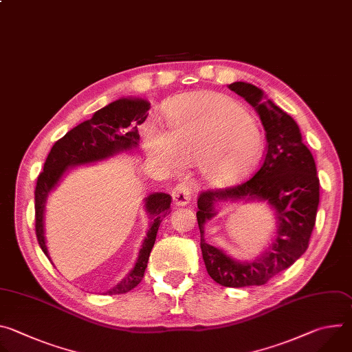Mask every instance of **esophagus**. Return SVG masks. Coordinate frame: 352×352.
<instances>
[{
    "instance_id": "obj_1",
    "label": "esophagus",
    "mask_w": 352,
    "mask_h": 352,
    "mask_svg": "<svg viewBox=\"0 0 352 352\" xmlns=\"http://www.w3.org/2000/svg\"><path fill=\"white\" fill-rule=\"evenodd\" d=\"M173 202L177 206H185L190 202V186L188 184H178L173 190Z\"/></svg>"
}]
</instances>
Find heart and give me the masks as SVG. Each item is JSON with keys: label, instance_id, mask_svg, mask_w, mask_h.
Listing matches in <instances>:
<instances>
[{"label": "heart", "instance_id": "b5f03b06", "mask_svg": "<svg viewBox=\"0 0 352 352\" xmlns=\"http://www.w3.org/2000/svg\"><path fill=\"white\" fill-rule=\"evenodd\" d=\"M167 128L148 121L143 144L155 162L177 170L195 162L202 178L216 186L245 179L263 153V136L254 117L235 98L217 91H190L166 109Z\"/></svg>", "mask_w": 352, "mask_h": 352}]
</instances>
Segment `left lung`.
I'll use <instances>...</instances> for the list:
<instances>
[{"label":"left lung","mask_w":352,"mask_h":352,"mask_svg":"<svg viewBox=\"0 0 352 352\" xmlns=\"http://www.w3.org/2000/svg\"><path fill=\"white\" fill-rule=\"evenodd\" d=\"M228 87L255 107L266 131L267 152L261 170L246 182L200 193L196 212L200 248L209 276L220 285H263L308 249L319 206V178L315 159L294 118L255 85L234 82ZM228 199L265 201L275 210L278 226L274 241L254 261L234 260L204 241L206 223L217 215V206Z\"/></svg>","instance_id":"8db88e82"}]
</instances>
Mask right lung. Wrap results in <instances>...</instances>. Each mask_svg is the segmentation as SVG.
<instances>
[{
	"mask_svg": "<svg viewBox=\"0 0 352 352\" xmlns=\"http://www.w3.org/2000/svg\"><path fill=\"white\" fill-rule=\"evenodd\" d=\"M148 109L147 100L139 97L118 98L96 111L90 120L71 129L50 150L34 190L36 235L41 250L50 261L52 258L44 236V208L50 192L58 185L68 168L97 163L135 150L139 143L138 125L144 122ZM170 205L171 196L163 192H155L144 199V210L148 214L150 226L138 259L125 278L104 294H125L142 281L160 223L171 212Z\"/></svg>",
	"mask_w": 352,
	"mask_h": 352,
	"instance_id": "add662e5",
	"label": "right lung"
}]
</instances>
